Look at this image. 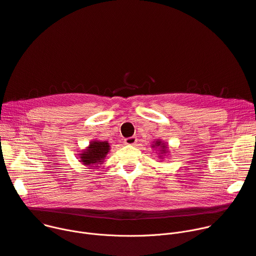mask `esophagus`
<instances>
[{
    "instance_id": "1",
    "label": "esophagus",
    "mask_w": 256,
    "mask_h": 256,
    "mask_svg": "<svg viewBox=\"0 0 256 256\" xmlns=\"http://www.w3.org/2000/svg\"><path fill=\"white\" fill-rule=\"evenodd\" d=\"M138 142V139L136 137H130V138H126L124 139V144L126 145H136Z\"/></svg>"
}]
</instances>
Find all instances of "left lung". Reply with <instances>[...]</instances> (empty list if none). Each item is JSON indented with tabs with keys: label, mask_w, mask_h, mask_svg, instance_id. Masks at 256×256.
Here are the masks:
<instances>
[{
	"label": "left lung",
	"mask_w": 256,
	"mask_h": 256,
	"mask_svg": "<svg viewBox=\"0 0 256 256\" xmlns=\"http://www.w3.org/2000/svg\"><path fill=\"white\" fill-rule=\"evenodd\" d=\"M151 147L158 149V158L162 160H164V156L166 154V153H168V147L166 143H164V142L162 141V140L153 141V144H152Z\"/></svg>",
	"instance_id": "left-lung-1"
}]
</instances>
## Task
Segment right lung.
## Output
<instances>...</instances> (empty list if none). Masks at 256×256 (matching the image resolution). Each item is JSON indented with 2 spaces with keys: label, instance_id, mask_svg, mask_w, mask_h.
I'll return each instance as SVG.
<instances>
[{
  "label": "right lung",
  "instance_id": "obj_1",
  "mask_svg": "<svg viewBox=\"0 0 256 256\" xmlns=\"http://www.w3.org/2000/svg\"><path fill=\"white\" fill-rule=\"evenodd\" d=\"M110 151V144L108 141H92L83 149L79 154V162L88 168H94L103 164L105 158Z\"/></svg>",
  "mask_w": 256,
  "mask_h": 256
}]
</instances>
